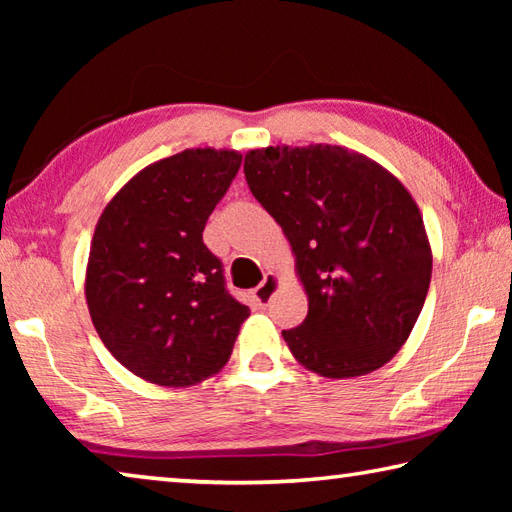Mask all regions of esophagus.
<instances>
[{
	"label": "esophagus",
	"mask_w": 512,
	"mask_h": 512,
	"mask_svg": "<svg viewBox=\"0 0 512 512\" xmlns=\"http://www.w3.org/2000/svg\"><path fill=\"white\" fill-rule=\"evenodd\" d=\"M280 277H277L275 273H266V277L262 280V284L253 291V298L259 307H266L268 302H271V298L275 296V291L280 289Z\"/></svg>",
	"instance_id": "1"
}]
</instances>
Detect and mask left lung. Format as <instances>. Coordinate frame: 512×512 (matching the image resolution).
Segmentation results:
<instances>
[{
  "mask_svg": "<svg viewBox=\"0 0 512 512\" xmlns=\"http://www.w3.org/2000/svg\"><path fill=\"white\" fill-rule=\"evenodd\" d=\"M248 187L280 223L309 311L282 336L300 366L329 379L361 377L409 339L431 282L418 203L363 153L334 144L246 153Z\"/></svg>",
  "mask_w": 512,
  "mask_h": 512,
  "instance_id": "1",
  "label": "left lung"
}]
</instances>
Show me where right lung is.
<instances>
[{"instance_id": "right-lung-1", "label": "right lung", "mask_w": 512, "mask_h": 512, "mask_svg": "<svg viewBox=\"0 0 512 512\" xmlns=\"http://www.w3.org/2000/svg\"><path fill=\"white\" fill-rule=\"evenodd\" d=\"M239 167V151L210 146L153 162L110 198L94 228L85 268L94 329L151 384L185 388L216 375L250 316L203 244Z\"/></svg>"}]
</instances>
